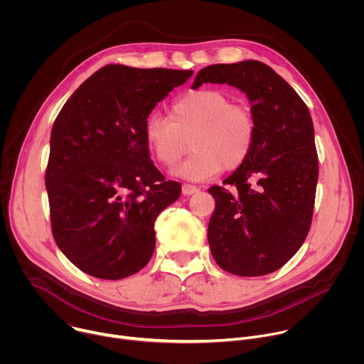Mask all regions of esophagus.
Segmentation results:
<instances>
[{"label":"esophagus","instance_id":"obj_1","mask_svg":"<svg viewBox=\"0 0 364 364\" xmlns=\"http://www.w3.org/2000/svg\"><path fill=\"white\" fill-rule=\"evenodd\" d=\"M197 191H198V188L196 186H191V184H183V187H181V193L184 196H191V194H194Z\"/></svg>","mask_w":364,"mask_h":364}]
</instances>
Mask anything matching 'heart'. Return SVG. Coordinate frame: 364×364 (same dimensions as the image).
Instances as JSON below:
<instances>
[{
	"mask_svg": "<svg viewBox=\"0 0 364 364\" xmlns=\"http://www.w3.org/2000/svg\"><path fill=\"white\" fill-rule=\"evenodd\" d=\"M257 125L252 109L219 89L191 90L170 107V119L151 114L144 125L149 152L166 168L176 167L188 151L177 176L200 181L222 170L240 168L255 148Z\"/></svg>",
	"mask_w": 364,
	"mask_h": 364,
	"instance_id": "heart-1",
	"label": "heart"
}]
</instances>
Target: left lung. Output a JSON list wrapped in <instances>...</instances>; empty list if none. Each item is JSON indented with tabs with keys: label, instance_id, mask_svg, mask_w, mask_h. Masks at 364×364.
<instances>
[{
	"label": "left lung",
	"instance_id": "left-lung-1",
	"mask_svg": "<svg viewBox=\"0 0 364 364\" xmlns=\"http://www.w3.org/2000/svg\"><path fill=\"white\" fill-rule=\"evenodd\" d=\"M207 82L245 92L257 125L247 161L225 186L209 188L216 209L207 239L223 271L267 275L298 252L313 220L318 180L313 119L299 95L257 60L207 66L197 73L193 89Z\"/></svg>",
	"mask_w": 364,
	"mask_h": 364
}]
</instances>
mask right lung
<instances>
[{
	"instance_id": "1",
	"label": "right lung",
	"mask_w": 364,
	"mask_h": 364,
	"mask_svg": "<svg viewBox=\"0 0 364 364\" xmlns=\"http://www.w3.org/2000/svg\"><path fill=\"white\" fill-rule=\"evenodd\" d=\"M191 70L108 65L59 112L50 138L46 188L51 233L87 275L124 279L155 249L154 222L181 193L149 159L144 125Z\"/></svg>"
}]
</instances>
